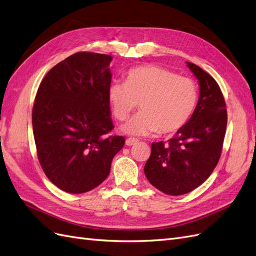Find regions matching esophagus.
I'll use <instances>...</instances> for the list:
<instances>
[{"instance_id":"34e87169","label":"esophagus","mask_w":256,"mask_h":256,"mask_svg":"<svg viewBox=\"0 0 256 256\" xmlns=\"http://www.w3.org/2000/svg\"><path fill=\"white\" fill-rule=\"evenodd\" d=\"M137 142H138V140L135 139V138H132V137H130V138H128L126 140V146H133V144H135Z\"/></svg>"}]
</instances>
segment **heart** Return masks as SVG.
I'll return each instance as SVG.
<instances>
[{
  "label": "heart",
  "instance_id": "b5f03b06",
  "mask_svg": "<svg viewBox=\"0 0 256 256\" xmlns=\"http://www.w3.org/2000/svg\"><path fill=\"white\" fill-rule=\"evenodd\" d=\"M108 100L118 120H124L139 102L140 110L122 132L146 136L158 130L171 134L182 128L192 118L198 103L194 82L158 66H140L128 71L126 83L114 82Z\"/></svg>",
  "mask_w": 256,
  "mask_h": 256
}]
</instances>
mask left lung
Wrapping results in <instances>:
<instances>
[{
	"label": "left lung",
	"mask_w": 256,
	"mask_h": 256,
	"mask_svg": "<svg viewBox=\"0 0 256 256\" xmlns=\"http://www.w3.org/2000/svg\"><path fill=\"white\" fill-rule=\"evenodd\" d=\"M186 64L200 86L196 110L167 142L152 144L144 164L148 180L170 196L190 192L205 182L219 162L226 130V107L217 82L196 64Z\"/></svg>",
	"instance_id": "8db88e82"
}]
</instances>
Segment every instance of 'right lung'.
<instances>
[{
  "mask_svg": "<svg viewBox=\"0 0 256 256\" xmlns=\"http://www.w3.org/2000/svg\"><path fill=\"white\" fill-rule=\"evenodd\" d=\"M110 55L78 52L57 64L41 80L32 123L39 162L62 190L84 194L108 176L124 146L114 128L108 88Z\"/></svg>",
  "mask_w": 256,
  "mask_h": 256,
  "instance_id": "right-lung-1",
  "label": "right lung"
}]
</instances>
